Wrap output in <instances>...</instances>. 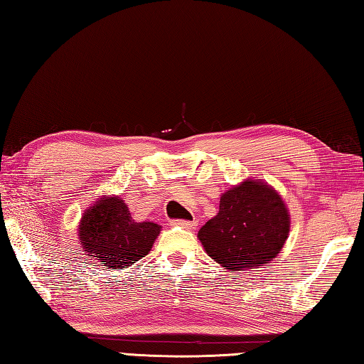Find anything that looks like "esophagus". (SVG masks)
I'll use <instances>...</instances> for the list:
<instances>
[{"label":"esophagus","mask_w":364,"mask_h":364,"mask_svg":"<svg viewBox=\"0 0 364 364\" xmlns=\"http://www.w3.org/2000/svg\"><path fill=\"white\" fill-rule=\"evenodd\" d=\"M173 225H177V228H182L185 230H193V229H196V221L177 220V221H173Z\"/></svg>","instance_id":"1"}]
</instances>
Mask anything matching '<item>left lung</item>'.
I'll return each instance as SVG.
<instances>
[{"label": "left lung", "instance_id": "obj_1", "mask_svg": "<svg viewBox=\"0 0 364 364\" xmlns=\"http://www.w3.org/2000/svg\"><path fill=\"white\" fill-rule=\"evenodd\" d=\"M289 228V210L279 191L260 179H245L223 193L220 212L199 229L198 238L224 269L247 271L279 255Z\"/></svg>", "mask_w": 364, "mask_h": 364}]
</instances>
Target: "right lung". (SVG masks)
Returning a JSON list of instances; mask_svg holds the SVG:
<instances>
[{"instance_id": "obj_1", "label": "right lung", "mask_w": 364, "mask_h": 364, "mask_svg": "<svg viewBox=\"0 0 364 364\" xmlns=\"http://www.w3.org/2000/svg\"><path fill=\"white\" fill-rule=\"evenodd\" d=\"M160 230L152 221L132 220L124 199L104 195L82 213L77 240L88 258L106 269H123L149 254Z\"/></svg>"}]
</instances>
